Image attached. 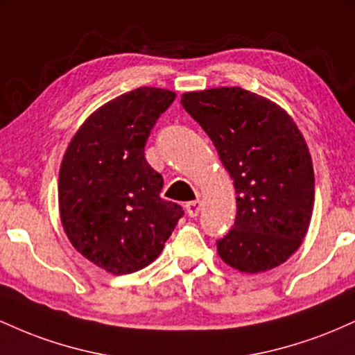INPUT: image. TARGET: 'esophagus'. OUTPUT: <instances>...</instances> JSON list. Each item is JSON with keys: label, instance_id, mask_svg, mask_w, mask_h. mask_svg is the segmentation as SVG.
I'll return each instance as SVG.
<instances>
[{"label": "esophagus", "instance_id": "1", "mask_svg": "<svg viewBox=\"0 0 355 355\" xmlns=\"http://www.w3.org/2000/svg\"><path fill=\"white\" fill-rule=\"evenodd\" d=\"M200 210H202V202L200 200H193V202H189L185 205V211H187V215H189V217H197L198 214H200Z\"/></svg>", "mask_w": 355, "mask_h": 355}]
</instances>
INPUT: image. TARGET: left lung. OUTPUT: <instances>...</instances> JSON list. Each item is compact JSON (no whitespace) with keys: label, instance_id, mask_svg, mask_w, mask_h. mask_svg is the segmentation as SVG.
I'll return each mask as SVG.
<instances>
[{"label":"left lung","instance_id":"obj_1","mask_svg":"<svg viewBox=\"0 0 355 355\" xmlns=\"http://www.w3.org/2000/svg\"><path fill=\"white\" fill-rule=\"evenodd\" d=\"M182 105L214 141L235 187L234 229L217 242L220 259L259 274L295 254L313 210V166L292 116L240 87L187 92Z\"/></svg>","mask_w":355,"mask_h":355}]
</instances>
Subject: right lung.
Here are the masks:
<instances>
[{"instance_id": "obj_1", "label": "right lung", "mask_w": 355, "mask_h": 355, "mask_svg": "<svg viewBox=\"0 0 355 355\" xmlns=\"http://www.w3.org/2000/svg\"><path fill=\"white\" fill-rule=\"evenodd\" d=\"M175 96L141 87L110 100L76 130L61 160L64 234L76 252L113 275L150 266L183 215L160 197L164 178L145 160L150 132Z\"/></svg>"}]
</instances>
